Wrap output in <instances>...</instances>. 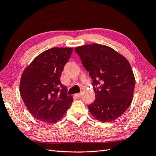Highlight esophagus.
Instances as JSON below:
<instances>
[{
  "instance_id": "esophagus-1",
  "label": "esophagus",
  "mask_w": 156,
  "mask_h": 156,
  "mask_svg": "<svg viewBox=\"0 0 156 156\" xmlns=\"http://www.w3.org/2000/svg\"><path fill=\"white\" fill-rule=\"evenodd\" d=\"M81 94H82L81 93H76V94H75V96L77 97H80L81 96Z\"/></svg>"
}]
</instances>
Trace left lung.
Segmentation results:
<instances>
[{"label":"left lung","mask_w":156,"mask_h":156,"mask_svg":"<svg viewBox=\"0 0 156 156\" xmlns=\"http://www.w3.org/2000/svg\"><path fill=\"white\" fill-rule=\"evenodd\" d=\"M75 51L93 80L95 100L88 105L91 115L103 122L120 117L132 103L135 89L129 61L112 48L97 43L76 47Z\"/></svg>","instance_id":"obj_1"}]
</instances>
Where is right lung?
I'll use <instances>...</instances> for the list:
<instances>
[{
  "label": "right lung",
  "instance_id": "add662e5",
  "mask_svg": "<svg viewBox=\"0 0 156 156\" xmlns=\"http://www.w3.org/2000/svg\"><path fill=\"white\" fill-rule=\"evenodd\" d=\"M72 51V48H51L38 55L23 70L20 94L27 110L37 120L56 122L71 105L73 97L68 95L60 77Z\"/></svg>",
  "mask_w": 156,
  "mask_h": 156
}]
</instances>
